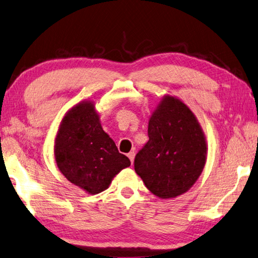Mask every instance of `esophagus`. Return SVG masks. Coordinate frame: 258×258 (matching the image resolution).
I'll use <instances>...</instances> for the list:
<instances>
[{"label": "esophagus", "mask_w": 258, "mask_h": 258, "mask_svg": "<svg viewBox=\"0 0 258 258\" xmlns=\"http://www.w3.org/2000/svg\"><path fill=\"white\" fill-rule=\"evenodd\" d=\"M127 156H128V159L131 160V163L133 164V162H134V158H135V153H134V152H130V153L127 154Z\"/></svg>", "instance_id": "1"}]
</instances>
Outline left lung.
Returning a JSON list of instances; mask_svg holds the SVG:
<instances>
[{"instance_id":"left-lung-1","label":"left lung","mask_w":258,"mask_h":258,"mask_svg":"<svg viewBox=\"0 0 258 258\" xmlns=\"http://www.w3.org/2000/svg\"><path fill=\"white\" fill-rule=\"evenodd\" d=\"M149 142L134 169L160 199L185 194L205 168L208 145L198 118L182 100L164 95L149 119Z\"/></svg>"}]
</instances>
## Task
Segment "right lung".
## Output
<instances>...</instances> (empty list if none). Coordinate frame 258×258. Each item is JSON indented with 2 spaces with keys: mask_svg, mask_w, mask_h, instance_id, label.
<instances>
[{
  "mask_svg": "<svg viewBox=\"0 0 258 258\" xmlns=\"http://www.w3.org/2000/svg\"><path fill=\"white\" fill-rule=\"evenodd\" d=\"M54 159L68 181L88 195H97L114 176L131 165L105 132L95 102L84 99L74 105L59 124L54 139Z\"/></svg>",
  "mask_w": 258,
  "mask_h": 258,
  "instance_id": "1",
  "label": "right lung"
}]
</instances>
